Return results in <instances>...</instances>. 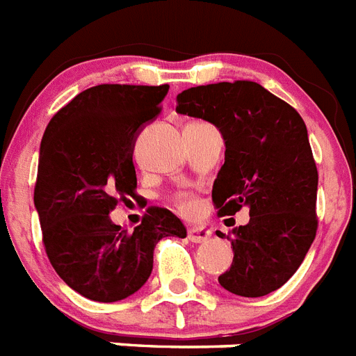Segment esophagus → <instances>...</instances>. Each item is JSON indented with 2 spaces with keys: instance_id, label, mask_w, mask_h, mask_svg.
Listing matches in <instances>:
<instances>
[{
  "instance_id": "34e87169",
  "label": "esophagus",
  "mask_w": 356,
  "mask_h": 356,
  "mask_svg": "<svg viewBox=\"0 0 356 356\" xmlns=\"http://www.w3.org/2000/svg\"><path fill=\"white\" fill-rule=\"evenodd\" d=\"M209 237H211V232L206 229V227L193 226L187 229V238H189L191 243H204V241H207Z\"/></svg>"
}]
</instances>
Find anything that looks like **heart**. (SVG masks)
Here are the masks:
<instances>
[{
	"label": "heart",
	"mask_w": 356,
	"mask_h": 356,
	"mask_svg": "<svg viewBox=\"0 0 356 356\" xmlns=\"http://www.w3.org/2000/svg\"><path fill=\"white\" fill-rule=\"evenodd\" d=\"M172 202H175L176 209L184 215H191L196 211L195 196L189 195V193H178V195L172 196Z\"/></svg>",
	"instance_id": "b5f03b06"
}]
</instances>
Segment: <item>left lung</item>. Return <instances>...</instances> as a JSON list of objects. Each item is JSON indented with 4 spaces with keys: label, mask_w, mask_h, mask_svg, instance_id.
Listing matches in <instances>:
<instances>
[{
    "label": "left lung",
    "mask_w": 356,
    "mask_h": 356,
    "mask_svg": "<svg viewBox=\"0 0 356 356\" xmlns=\"http://www.w3.org/2000/svg\"><path fill=\"white\" fill-rule=\"evenodd\" d=\"M176 101V112L222 134L226 154L211 193L218 215L250 207V222L227 235L233 263L218 283L244 298L277 291L300 268L318 229V169L303 119L252 81L189 88Z\"/></svg>",
    "instance_id": "obj_1"
}]
</instances>
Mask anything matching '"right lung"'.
<instances>
[{"instance_id":"right-lung-1","label":"right lung","mask_w":356,"mask_h":356,"mask_svg":"<svg viewBox=\"0 0 356 356\" xmlns=\"http://www.w3.org/2000/svg\"><path fill=\"white\" fill-rule=\"evenodd\" d=\"M169 84H99L53 115L40 145L34 206L56 274L88 300L112 303L149 280L163 237L187 235L181 220L152 206L127 232L110 211L138 187L134 141L161 112Z\"/></svg>"}]
</instances>
